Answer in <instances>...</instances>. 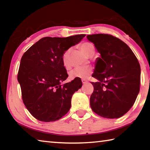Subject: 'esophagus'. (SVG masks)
<instances>
[{"instance_id":"1","label":"esophagus","mask_w":150,"mask_h":150,"mask_svg":"<svg viewBox=\"0 0 150 150\" xmlns=\"http://www.w3.org/2000/svg\"><path fill=\"white\" fill-rule=\"evenodd\" d=\"M81 81H82L83 84H85V83H87V81L85 80V79H82V80H81Z\"/></svg>"}]
</instances>
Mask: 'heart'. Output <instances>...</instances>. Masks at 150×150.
Returning <instances> with one entry per match:
<instances>
[{"instance_id":"1","label":"heart","mask_w":150,"mask_h":150,"mask_svg":"<svg viewBox=\"0 0 150 150\" xmlns=\"http://www.w3.org/2000/svg\"><path fill=\"white\" fill-rule=\"evenodd\" d=\"M81 50L87 55H90L92 53L95 52L94 45L91 43L85 42L81 45ZM69 51L67 50L64 52L62 56L63 63L65 67L69 65ZM92 68L88 66L85 67H77L71 71L69 76L71 79H86L92 73Z\"/></svg>"}]
</instances>
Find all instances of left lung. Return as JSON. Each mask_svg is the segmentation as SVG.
I'll list each match as a JSON object with an SVG mask.
<instances>
[{"label":"left lung","instance_id":"8db88e82","mask_svg":"<svg viewBox=\"0 0 150 150\" xmlns=\"http://www.w3.org/2000/svg\"><path fill=\"white\" fill-rule=\"evenodd\" d=\"M100 57L96 61L91 83L92 110L106 118H118L131 108L139 91L140 65L132 51L124 42L112 35H88Z\"/></svg>","mask_w":150,"mask_h":150}]
</instances>
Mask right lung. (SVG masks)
<instances>
[{
    "label": "right lung",
    "mask_w": 150,
    "mask_h": 150,
    "mask_svg": "<svg viewBox=\"0 0 150 150\" xmlns=\"http://www.w3.org/2000/svg\"><path fill=\"white\" fill-rule=\"evenodd\" d=\"M85 35L43 38L22 55L18 81L23 103L37 120H57L69 110L72 96L82 87V82L75 79L61 84L68 77L62 56Z\"/></svg>",
    "instance_id": "add662e5"
}]
</instances>
